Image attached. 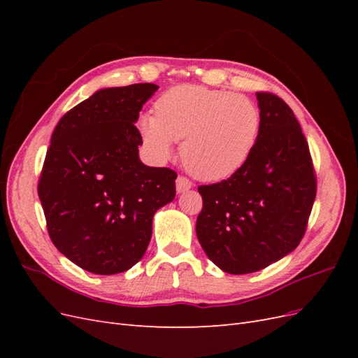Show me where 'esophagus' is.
Instances as JSON below:
<instances>
[{
    "label": "esophagus",
    "instance_id": "1",
    "mask_svg": "<svg viewBox=\"0 0 358 358\" xmlns=\"http://www.w3.org/2000/svg\"><path fill=\"white\" fill-rule=\"evenodd\" d=\"M192 187V182L189 179H187L185 176H179L176 179V191L178 192H185Z\"/></svg>",
    "mask_w": 358,
    "mask_h": 358
}]
</instances>
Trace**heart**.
<instances>
[{"mask_svg":"<svg viewBox=\"0 0 358 358\" xmlns=\"http://www.w3.org/2000/svg\"><path fill=\"white\" fill-rule=\"evenodd\" d=\"M154 107L155 115H142L137 125L146 152L164 161L183 138V162L206 182L236 175L251 158L262 131L258 106L242 94L178 85L159 95Z\"/></svg>","mask_w":358,"mask_h":358,"instance_id":"1","label":"heart"}]
</instances>
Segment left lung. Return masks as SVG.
Returning <instances> with one entry per match:
<instances>
[{
	"instance_id": "obj_1",
	"label": "left lung",
	"mask_w": 358,
	"mask_h": 358,
	"mask_svg": "<svg viewBox=\"0 0 358 358\" xmlns=\"http://www.w3.org/2000/svg\"><path fill=\"white\" fill-rule=\"evenodd\" d=\"M262 131L246 164L231 178L199 187V242L221 270L258 272L294 251L317 196L309 146L289 106L257 92Z\"/></svg>"
}]
</instances>
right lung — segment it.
Here are the masks:
<instances>
[{"instance_id":"add662e5","label":"right lung","mask_w":358,"mask_h":358,"mask_svg":"<svg viewBox=\"0 0 358 358\" xmlns=\"http://www.w3.org/2000/svg\"><path fill=\"white\" fill-rule=\"evenodd\" d=\"M154 83L104 88L53 129L38 197L53 245L95 275L125 272L146 252L155 212L176 196V171L148 167L134 122Z\"/></svg>"}]
</instances>
